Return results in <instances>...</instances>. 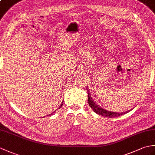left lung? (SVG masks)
I'll return each mask as SVG.
<instances>
[{"label": "left lung", "instance_id": "left-lung-1", "mask_svg": "<svg viewBox=\"0 0 155 155\" xmlns=\"http://www.w3.org/2000/svg\"><path fill=\"white\" fill-rule=\"evenodd\" d=\"M88 104H89L90 107L92 108L94 113L97 114L101 115V116H103L104 117H108V118H114L117 117H119L120 115H123L125 113H128V111L124 112V113H116V112H112V111H108L104 109V108H101L99 107V105H97L96 103L92 99V97H91L90 92H88Z\"/></svg>", "mask_w": 155, "mask_h": 155}]
</instances>
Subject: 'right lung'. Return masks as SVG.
<instances>
[{
  "instance_id": "right-lung-1",
  "label": "right lung",
  "mask_w": 155,
  "mask_h": 155,
  "mask_svg": "<svg viewBox=\"0 0 155 155\" xmlns=\"http://www.w3.org/2000/svg\"><path fill=\"white\" fill-rule=\"evenodd\" d=\"M62 104H61V106H60V107H59V108H61V107H62ZM53 113H55V111H54V112H53ZM53 113H51V114H48V115H47V116H50V115H51L52 114H53Z\"/></svg>"
}]
</instances>
